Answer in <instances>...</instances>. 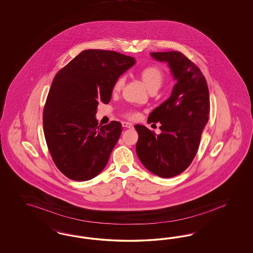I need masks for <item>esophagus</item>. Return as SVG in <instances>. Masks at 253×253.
Segmentation results:
<instances>
[{"label":"esophagus","mask_w":253,"mask_h":253,"mask_svg":"<svg viewBox=\"0 0 253 253\" xmlns=\"http://www.w3.org/2000/svg\"><path fill=\"white\" fill-rule=\"evenodd\" d=\"M122 124H123V127H124V128H128V129H132L133 128V125L131 123L123 122Z\"/></svg>","instance_id":"34e87169"}]
</instances>
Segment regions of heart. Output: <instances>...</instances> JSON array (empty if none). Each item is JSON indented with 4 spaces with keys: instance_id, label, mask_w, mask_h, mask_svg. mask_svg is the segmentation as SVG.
<instances>
[{
    "instance_id": "1",
    "label": "heart",
    "mask_w": 253,
    "mask_h": 253,
    "mask_svg": "<svg viewBox=\"0 0 253 253\" xmlns=\"http://www.w3.org/2000/svg\"><path fill=\"white\" fill-rule=\"evenodd\" d=\"M140 77L145 83L149 91H157L164 81V73L162 69L158 66H148L140 71ZM125 84V76H120L113 84L112 92L118 93L123 89ZM137 112L129 110L125 113V117L128 119H134L137 117Z\"/></svg>"
}]
</instances>
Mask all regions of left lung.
I'll list each match as a JSON object with an SVG mask.
<instances>
[{
    "mask_svg": "<svg viewBox=\"0 0 253 253\" xmlns=\"http://www.w3.org/2000/svg\"><path fill=\"white\" fill-rule=\"evenodd\" d=\"M150 54L158 61L168 63L176 84L170 96L147 119L148 123H161V133L157 135L144 125H135V148L139 160L149 171L170 178L185 170L197 154L209 121V88L199 67L182 53Z\"/></svg>",
    "mask_w": 253,
    "mask_h": 253,
    "instance_id": "obj_1",
    "label": "left lung"
}]
</instances>
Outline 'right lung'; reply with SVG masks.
Wrapping results in <instances>:
<instances>
[{
  "mask_svg": "<svg viewBox=\"0 0 253 253\" xmlns=\"http://www.w3.org/2000/svg\"><path fill=\"white\" fill-rule=\"evenodd\" d=\"M135 64L114 51L84 50L54 77L43 108L46 144L56 167L74 181H88L104 169L123 126H98L100 101L109 103L116 80Z\"/></svg>",
  "mask_w": 253,
  "mask_h": 253,
  "instance_id": "obj_1",
  "label": "right lung"
}]
</instances>
